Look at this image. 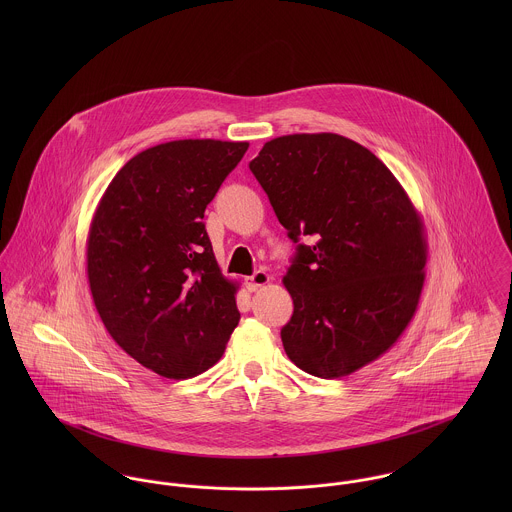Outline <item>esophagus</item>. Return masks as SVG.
Listing matches in <instances>:
<instances>
[{
  "label": "esophagus",
  "mask_w": 512,
  "mask_h": 512,
  "mask_svg": "<svg viewBox=\"0 0 512 512\" xmlns=\"http://www.w3.org/2000/svg\"><path fill=\"white\" fill-rule=\"evenodd\" d=\"M270 274L266 272V270H256L250 278H246V288L250 290V292H256L258 288H262V286H266V284H270Z\"/></svg>",
  "instance_id": "obj_1"
}]
</instances>
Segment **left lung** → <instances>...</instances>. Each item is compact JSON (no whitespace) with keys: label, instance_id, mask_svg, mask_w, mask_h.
<instances>
[{"label":"left lung","instance_id":"obj_1","mask_svg":"<svg viewBox=\"0 0 512 512\" xmlns=\"http://www.w3.org/2000/svg\"><path fill=\"white\" fill-rule=\"evenodd\" d=\"M250 171L297 244L284 286L293 315L282 343L293 365L341 378L376 361L412 321L428 244L392 171L339 134L266 142Z\"/></svg>","mask_w":512,"mask_h":512}]
</instances>
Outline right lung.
<instances>
[{
  "mask_svg": "<svg viewBox=\"0 0 512 512\" xmlns=\"http://www.w3.org/2000/svg\"><path fill=\"white\" fill-rule=\"evenodd\" d=\"M248 142L177 140L134 155L90 222L86 274L112 339L165 378L219 363L238 325V286L220 272L205 209Z\"/></svg>",
  "mask_w": 512,
  "mask_h": 512,
  "instance_id": "obj_1",
  "label": "right lung"
}]
</instances>
